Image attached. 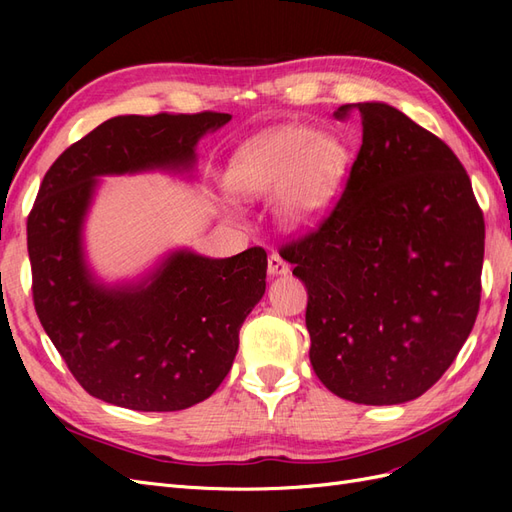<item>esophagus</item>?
Wrapping results in <instances>:
<instances>
[{
  "label": "esophagus",
  "mask_w": 512,
  "mask_h": 512,
  "mask_svg": "<svg viewBox=\"0 0 512 512\" xmlns=\"http://www.w3.org/2000/svg\"><path fill=\"white\" fill-rule=\"evenodd\" d=\"M288 273H290L288 262L280 254H271L269 256V275L280 277V275H288Z\"/></svg>",
  "instance_id": "obj_1"
}]
</instances>
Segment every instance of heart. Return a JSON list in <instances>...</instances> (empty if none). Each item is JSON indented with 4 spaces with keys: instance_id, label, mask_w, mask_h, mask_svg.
<instances>
[{
    "instance_id": "b5f03b06",
    "label": "heart",
    "mask_w": 512,
    "mask_h": 512,
    "mask_svg": "<svg viewBox=\"0 0 512 512\" xmlns=\"http://www.w3.org/2000/svg\"><path fill=\"white\" fill-rule=\"evenodd\" d=\"M348 162V147L337 134L292 123L243 143L226 166L224 188L243 203L275 194L273 211L280 224L307 232L331 213Z\"/></svg>"
}]
</instances>
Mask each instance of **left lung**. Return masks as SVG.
I'll list each match as a JSON object with an SVG mask.
<instances>
[{
    "label": "left lung",
    "instance_id": "left-lung-1",
    "mask_svg": "<svg viewBox=\"0 0 512 512\" xmlns=\"http://www.w3.org/2000/svg\"><path fill=\"white\" fill-rule=\"evenodd\" d=\"M363 117V145L322 226L286 245L307 286L309 361L337 397L395 406L451 367L474 327L485 222L472 183L438 136L384 102L339 106Z\"/></svg>",
    "mask_w": 512,
    "mask_h": 512
}]
</instances>
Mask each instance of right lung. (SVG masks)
Wrapping results in <instances>:
<instances>
[{
    "label": "right lung",
    "instance_id": "right-lung-1",
    "mask_svg": "<svg viewBox=\"0 0 512 512\" xmlns=\"http://www.w3.org/2000/svg\"><path fill=\"white\" fill-rule=\"evenodd\" d=\"M228 113L119 115L68 147L44 175L27 220L34 305L83 389L138 412H175L207 399L232 367L239 329L267 288V254L209 258L175 247L128 280L91 267L85 224L102 179L194 177L196 145Z\"/></svg>",
    "mask_w": 512,
    "mask_h": 512
}]
</instances>
